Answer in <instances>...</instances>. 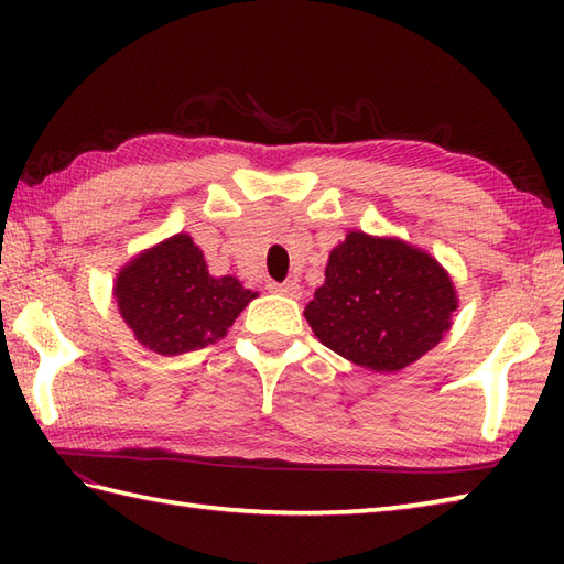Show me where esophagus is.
<instances>
[{
  "label": "esophagus",
  "mask_w": 564,
  "mask_h": 564,
  "mask_svg": "<svg viewBox=\"0 0 564 564\" xmlns=\"http://www.w3.org/2000/svg\"><path fill=\"white\" fill-rule=\"evenodd\" d=\"M271 289H273L275 293L285 295V297H301V293H303L301 283H297V281H283V283H273Z\"/></svg>",
  "instance_id": "obj_1"
}]
</instances>
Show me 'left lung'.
Wrapping results in <instances>:
<instances>
[{
  "mask_svg": "<svg viewBox=\"0 0 564 564\" xmlns=\"http://www.w3.org/2000/svg\"><path fill=\"white\" fill-rule=\"evenodd\" d=\"M458 307L448 273L400 239L349 232L305 307L315 337L356 366L394 373L441 341Z\"/></svg>",
  "mask_w": 564,
  "mask_h": 564,
  "instance_id": "1",
  "label": "left lung"
}]
</instances>
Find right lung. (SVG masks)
<instances>
[{
	"label": "right lung",
	"mask_w": 564,
	"mask_h": 564,
	"mask_svg": "<svg viewBox=\"0 0 564 564\" xmlns=\"http://www.w3.org/2000/svg\"><path fill=\"white\" fill-rule=\"evenodd\" d=\"M254 293L232 275L213 279L203 251L176 235L118 273L116 301L140 344L176 356L225 337Z\"/></svg>",
	"instance_id": "right-lung-1"
}]
</instances>
